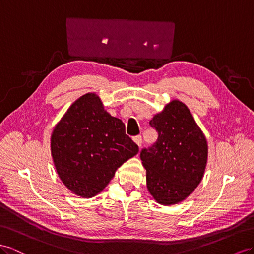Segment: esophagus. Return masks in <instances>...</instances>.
Masks as SVG:
<instances>
[{
    "instance_id": "obj_1",
    "label": "esophagus",
    "mask_w": 254,
    "mask_h": 254,
    "mask_svg": "<svg viewBox=\"0 0 254 254\" xmlns=\"http://www.w3.org/2000/svg\"><path fill=\"white\" fill-rule=\"evenodd\" d=\"M133 140H134L135 144L137 145L139 148L141 147V144H142V139H141V136H140V135H138V136H135V137L133 138Z\"/></svg>"
}]
</instances>
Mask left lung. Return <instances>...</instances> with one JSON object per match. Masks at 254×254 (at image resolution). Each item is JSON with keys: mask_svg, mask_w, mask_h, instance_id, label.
<instances>
[{"mask_svg": "<svg viewBox=\"0 0 254 254\" xmlns=\"http://www.w3.org/2000/svg\"><path fill=\"white\" fill-rule=\"evenodd\" d=\"M150 126L158 141L140 152L147 189L157 203L171 206L185 200L204 177L208 144L206 136L185 103L172 100L155 114Z\"/></svg>", "mask_w": 254, "mask_h": 254, "instance_id": "1", "label": "left lung"}]
</instances>
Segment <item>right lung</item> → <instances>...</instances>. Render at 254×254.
Masks as SVG:
<instances>
[{
	"mask_svg": "<svg viewBox=\"0 0 254 254\" xmlns=\"http://www.w3.org/2000/svg\"><path fill=\"white\" fill-rule=\"evenodd\" d=\"M50 151L62 184L77 196L100 194L117 170L138 153L125 123L110 116L101 97L88 92L77 99L51 133Z\"/></svg>",
	"mask_w": 254,
	"mask_h": 254,
	"instance_id": "right-lung-1",
	"label": "right lung"
}]
</instances>
